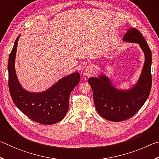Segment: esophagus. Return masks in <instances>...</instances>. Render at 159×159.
<instances>
[{"label":"esophagus","instance_id":"obj_1","mask_svg":"<svg viewBox=\"0 0 159 159\" xmlns=\"http://www.w3.org/2000/svg\"><path fill=\"white\" fill-rule=\"evenodd\" d=\"M81 74L83 76H90L93 74V69L89 66H84L81 69Z\"/></svg>","mask_w":159,"mask_h":159}]
</instances>
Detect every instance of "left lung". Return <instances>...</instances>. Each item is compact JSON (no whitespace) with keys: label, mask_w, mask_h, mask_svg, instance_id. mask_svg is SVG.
<instances>
[{"label":"left lung","mask_w":159,"mask_h":159,"mask_svg":"<svg viewBox=\"0 0 159 159\" xmlns=\"http://www.w3.org/2000/svg\"><path fill=\"white\" fill-rule=\"evenodd\" d=\"M123 41L137 43L144 51L145 61L141 76L137 84L128 91L118 90L104 76L90 78L88 83L93 89L97 111L102 117L120 122L133 117L144 105L152 88V51L146 40L138 29L130 28Z\"/></svg>","instance_id":"1"}]
</instances>
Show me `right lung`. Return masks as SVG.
<instances>
[{
  "mask_svg": "<svg viewBox=\"0 0 159 159\" xmlns=\"http://www.w3.org/2000/svg\"><path fill=\"white\" fill-rule=\"evenodd\" d=\"M19 36L9 55L8 86L13 102L26 116L44 125L54 124L64 118L69 109L71 91L79 84L80 74L74 73L60 79L50 89L41 93H29L19 83L15 69Z\"/></svg>",
  "mask_w": 159,
  "mask_h": 159,
  "instance_id": "obj_1",
  "label": "right lung"
}]
</instances>
